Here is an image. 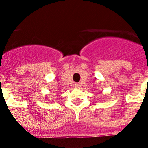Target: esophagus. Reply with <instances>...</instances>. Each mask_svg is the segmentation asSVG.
Returning <instances> with one entry per match:
<instances>
[{"instance_id":"esophagus-1","label":"esophagus","mask_w":148,"mask_h":148,"mask_svg":"<svg viewBox=\"0 0 148 148\" xmlns=\"http://www.w3.org/2000/svg\"><path fill=\"white\" fill-rule=\"evenodd\" d=\"M74 86H75V88H80V84H78V83H75L74 84Z\"/></svg>"}]
</instances>
